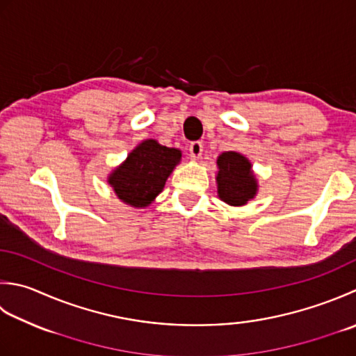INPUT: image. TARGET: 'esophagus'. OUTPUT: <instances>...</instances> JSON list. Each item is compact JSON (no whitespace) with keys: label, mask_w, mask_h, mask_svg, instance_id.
<instances>
[{"label":"esophagus","mask_w":356,"mask_h":356,"mask_svg":"<svg viewBox=\"0 0 356 356\" xmlns=\"http://www.w3.org/2000/svg\"><path fill=\"white\" fill-rule=\"evenodd\" d=\"M202 151H204V145L200 142H193L190 145V156L193 160H197L202 156Z\"/></svg>","instance_id":"1"}]
</instances>
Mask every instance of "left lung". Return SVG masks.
Listing matches in <instances>:
<instances>
[{
  "instance_id": "8db88e82",
  "label": "left lung",
  "mask_w": 356,
  "mask_h": 356,
  "mask_svg": "<svg viewBox=\"0 0 356 356\" xmlns=\"http://www.w3.org/2000/svg\"><path fill=\"white\" fill-rule=\"evenodd\" d=\"M216 163V184L222 202L232 207H243L256 197L259 184L248 157L238 151H225L218 157Z\"/></svg>"
}]
</instances>
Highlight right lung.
<instances>
[{
    "label": "right lung",
    "mask_w": 356,
    "mask_h": 356,
    "mask_svg": "<svg viewBox=\"0 0 356 356\" xmlns=\"http://www.w3.org/2000/svg\"><path fill=\"white\" fill-rule=\"evenodd\" d=\"M180 160V149L160 145L154 138H146L109 172L108 184L123 204L146 208L162 193Z\"/></svg>",
    "instance_id": "obj_1"
}]
</instances>
